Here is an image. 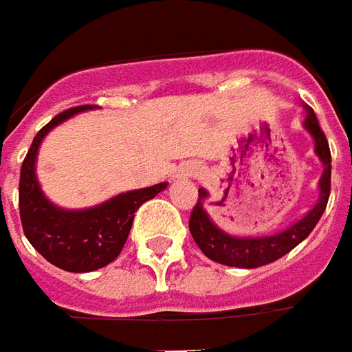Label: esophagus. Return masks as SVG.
<instances>
[{
  "instance_id": "obj_1",
  "label": "esophagus",
  "mask_w": 352,
  "mask_h": 352,
  "mask_svg": "<svg viewBox=\"0 0 352 352\" xmlns=\"http://www.w3.org/2000/svg\"><path fill=\"white\" fill-rule=\"evenodd\" d=\"M180 174H182V176H192L193 170H192V168H182Z\"/></svg>"
}]
</instances>
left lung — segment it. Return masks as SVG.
<instances>
[{"instance_id":"obj_1","label":"left lung","mask_w":352,"mask_h":352,"mask_svg":"<svg viewBox=\"0 0 352 352\" xmlns=\"http://www.w3.org/2000/svg\"><path fill=\"white\" fill-rule=\"evenodd\" d=\"M304 108H306L304 127L314 138V151L324 164V172H322L320 184H318L320 197H318L316 205L304 214L302 219H298L294 225H291L279 234L261 238H240L228 234L211 221V217L204 209V199L207 197V192L201 188L199 199L190 217V232H192L195 244L209 259L228 265V267H240V270L261 267V265H267L271 261L283 258L285 254H289L292 248L298 246L304 238L312 232L314 226L318 225L320 217L325 211L329 192H331V153H329V143L318 124L314 110L310 106H304Z\"/></svg>"}]
</instances>
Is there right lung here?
<instances>
[{"mask_svg":"<svg viewBox=\"0 0 352 352\" xmlns=\"http://www.w3.org/2000/svg\"><path fill=\"white\" fill-rule=\"evenodd\" d=\"M93 108L91 104L69 108L42 127L23 160L19 180V211L25 236L52 265L69 273H89L112 263L129 236L135 211L168 186L160 182L151 188L118 193L104 204L77 211L61 209L50 201L34 172L40 143L50 129Z\"/></svg>","mask_w":352,"mask_h":352,"instance_id":"1","label":"right lung"}]
</instances>
